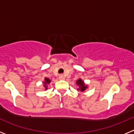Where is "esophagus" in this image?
<instances>
[{
	"mask_svg": "<svg viewBox=\"0 0 134 134\" xmlns=\"http://www.w3.org/2000/svg\"><path fill=\"white\" fill-rule=\"evenodd\" d=\"M59 79H60V80H64V79H65V76L64 75H62V74H61V75L59 76Z\"/></svg>",
	"mask_w": 134,
	"mask_h": 134,
	"instance_id": "esophagus-1",
	"label": "esophagus"
}]
</instances>
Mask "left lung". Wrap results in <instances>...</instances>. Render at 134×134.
Listing matches in <instances>:
<instances>
[{"label":"left lung","instance_id":"8db88e82","mask_svg":"<svg viewBox=\"0 0 134 134\" xmlns=\"http://www.w3.org/2000/svg\"><path fill=\"white\" fill-rule=\"evenodd\" d=\"M76 85H79V88H78V91H85V90L86 89V88H87V86L86 85H85V83H84V81H82V79H79V80L76 81Z\"/></svg>","mask_w":134,"mask_h":134}]
</instances>
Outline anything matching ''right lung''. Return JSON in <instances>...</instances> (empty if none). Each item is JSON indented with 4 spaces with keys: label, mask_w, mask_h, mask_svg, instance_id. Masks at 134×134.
Here are the masks:
<instances>
[{
    "label": "right lung",
    "mask_w": 134,
    "mask_h": 134,
    "mask_svg": "<svg viewBox=\"0 0 134 134\" xmlns=\"http://www.w3.org/2000/svg\"><path fill=\"white\" fill-rule=\"evenodd\" d=\"M50 82H51V80H49V79H48V78H45V80H44V82H43L45 90L48 89V85H49Z\"/></svg>",
    "instance_id": "right-lung-1"
}]
</instances>
